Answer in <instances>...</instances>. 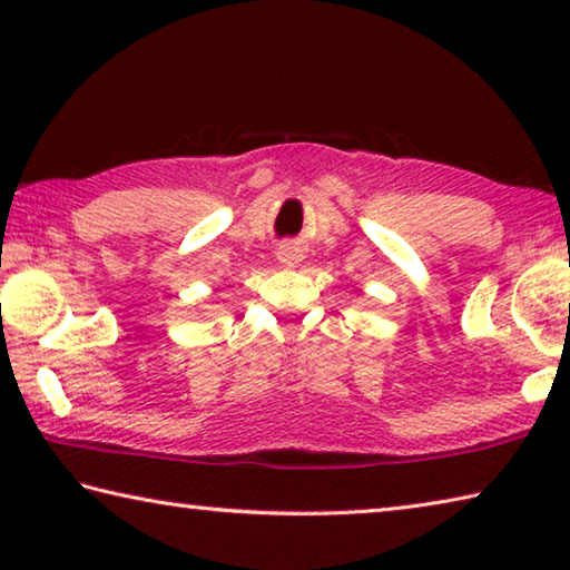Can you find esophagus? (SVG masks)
Returning <instances> with one entry per match:
<instances>
[{
	"label": "esophagus",
	"instance_id": "obj_1",
	"mask_svg": "<svg viewBox=\"0 0 570 570\" xmlns=\"http://www.w3.org/2000/svg\"><path fill=\"white\" fill-rule=\"evenodd\" d=\"M278 262H282L286 268H294V266H298L302 264V250H298L296 246H282L278 248Z\"/></svg>",
	"mask_w": 570,
	"mask_h": 570
}]
</instances>
